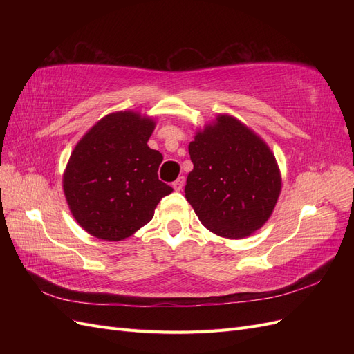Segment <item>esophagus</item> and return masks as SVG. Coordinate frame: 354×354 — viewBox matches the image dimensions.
Instances as JSON below:
<instances>
[{
	"mask_svg": "<svg viewBox=\"0 0 354 354\" xmlns=\"http://www.w3.org/2000/svg\"><path fill=\"white\" fill-rule=\"evenodd\" d=\"M185 177H178L174 183H173V187L177 190V192H180L181 189H183V186H185Z\"/></svg>",
	"mask_w": 354,
	"mask_h": 354,
	"instance_id": "obj_1",
	"label": "esophagus"
}]
</instances>
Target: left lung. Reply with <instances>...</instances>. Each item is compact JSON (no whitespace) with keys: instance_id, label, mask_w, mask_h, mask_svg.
I'll list each match as a JSON object with an SVG mask.
<instances>
[{"instance_id":"left-lung-1","label":"left lung","mask_w":354,"mask_h":354,"mask_svg":"<svg viewBox=\"0 0 354 354\" xmlns=\"http://www.w3.org/2000/svg\"><path fill=\"white\" fill-rule=\"evenodd\" d=\"M194 169L186 199L212 233L242 239L269 220L282 187L281 171L261 137L230 115H218L189 145Z\"/></svg>"}]
</instances>
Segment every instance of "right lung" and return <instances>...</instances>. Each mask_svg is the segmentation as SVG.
I'll return each instance as SVG.
<instances>
[{"instance_id": "obj_1", "label": "right lung", "mask_w": 354, "mask_h": 354, "mask_svg": "<svg viewBox=\"0 0 354 354\" xmlns=\"http://www.w3.org/2000/svg\"><path fill=\"white\" fill-rule=\"evenodd\" d=\"M156 122L138 112L103 116L75 146L63 192L80 226L103 241H122L152 220L173 187L158 178L162 155L147 146Z\"/></svg>"}]
</instances>
